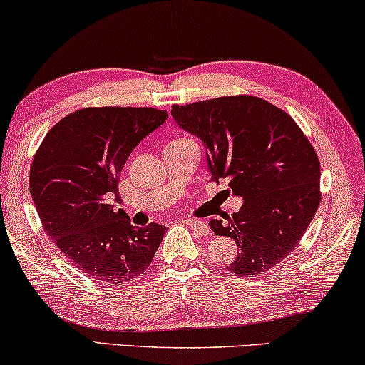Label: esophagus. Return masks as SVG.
<instances>
[{
  "instance_id": "34e87169",
  "label": "esophagus",
  "mask_w": 365,
  "mask_h": 365,
  "mask_svg": "<svg viewBox=\"0 0 365 365\" xmlns=\"http://www.w3.org/2000/svg\"><path fill=\"white\" fill-rule=\"evenodd\" d=\"M185 222H187V225L192 227V230L195 231V232H198V235H201V236H206V235H210V226L206 225V222H203V221H198V220H185Z\"/></svg>"
}]
</instances>
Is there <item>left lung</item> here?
Listing matches in <instances>:
<instances>
[{"instance_id":"8db88e82","label":"left lung","mask_w":365,"mask_h":365,"mask_svg":"<svg viewBox=\"0 0 365 365\" xmlns=\"http://www.w3.org/2000/svg\"><path fill=\"white\" fill-rule=\"evenodd\" d=\"M172 116L203 140L213 182L227 178L230 192L244 200L237 213L210 221L239 249L227 270L252 277L275 267L298 246L322 201L312 143L290 114L251 95L173 105Z\"/></svg>"}]
</instances>
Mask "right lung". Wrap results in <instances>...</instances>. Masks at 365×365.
I'll use <instances>...</instances> for the list:
<instances>
[{
	"mask_svg": "<svg viewBox=\"0 0 365 365\" xmlns=\"http://www.w3.org/2000/svg\"><path fill=\"white\" fill-rule=\"evenodd\" d=\"M155 108H81L61 119L32 159L29 190L43 231L81 274L128 284L148 272L165 226L130 225L114 210L133 149L165 123Z\"/></svg>",
	"mask_w": 365,
	"mask_h": 365,
	"instance_id": "add662e5",
	"label": "right lung"
}]
</instances>
